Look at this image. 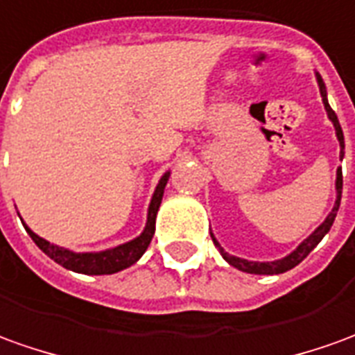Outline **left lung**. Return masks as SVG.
I'll return each instance as SVG.
<instances>
[{"mask_svg": "<svg viewBox=\"0 0 355 355\" xmlns=\"http://www.w3.org/2000/svg\"><path fill=\"white\" fill-rule=\"evenodd\" d=\"M315 79H317V85H319V92H321V98L322 104H324V112H327V116L332 121V125H334V133H336V139H338V145H340V160L344 158V133H342V127L340 121H338V117L336 114L332 112L331 104H329V98H327V87H324V83H322L321 75L319 73H315ZM334 189H336V201H334V207L332 210L327 214V218L322 220L321 224L317 226V228L313 230L311 234L307 236V238L297 245V248L292 251V253H288L282 259H276V261H249V259H241V257L236 255H230L228 251H224V248L218 243V239L214 238V234L210 232V236H212V241H214V245L218 248L220 255L224 257V261L232 265L234 268H238L241 272H248V275H282L286 270H290V268H294L297 266L302 261H304L305 257L311 253L313 249L319 245V241H321L327 234H329V230H331L332 222L336 218V212H338V207H340V197H342V168L336 170V182H334Z\"/></svg>", "mask_w": 355, "mask_h": 355, "instance_id": "obj_1", "label": "left lung"}]
</instances>
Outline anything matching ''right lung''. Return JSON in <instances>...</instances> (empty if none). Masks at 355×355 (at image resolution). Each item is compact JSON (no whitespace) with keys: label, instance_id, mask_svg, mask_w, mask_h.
I'll return each instance as SVG.
<instances>
[{"label":"right lung","instance_id":"obj_1","mask_svg":"<svg viewBox=\"0 0 355 355\" xmlns=\"http://www.w3.org/2000/svg\"><path fill=\"white\" fill-rule=\"evenodd\" d=\"M170 180V170L164 173L160 178V182L156 185V189L153 193V199L148 202V210H146V224L143 232L137 236V238L129 239L125 243H119L116 248L104 249V251H83L77 253L73 249L60 248L55 243H50L48 239L40 238L38 234H34L33 230L24 224V230L28 232V236L33 238V241L42 249L46 255L53 259L58 265H61L67 270L73 272H79V275H114L119 272L123 268H129L131 265H135L141 257L145 255V251L150 245V239L154 236V230H156V214L160 209V202H162L164 189H166V183Z\"/></svg>","mask_w":355,"mask_h":355}]
</instances>
